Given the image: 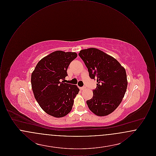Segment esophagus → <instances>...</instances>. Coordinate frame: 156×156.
Returning <instances> with one entry per match:
<instances>
[{"instance_id":"1","label":"esophagus","mask_w":156,"mask_h":156,"mask_svg":"<svg viewBox=\"0 0 156 156\" xmlns=\"http://www.w3.org/2000/svg\"><path fill=\"white\" fill-rule=\"evenodd\" d=\"M86 89V87H82L80 88L81 90H83V89Z\"/></svg>"}]
</instances>
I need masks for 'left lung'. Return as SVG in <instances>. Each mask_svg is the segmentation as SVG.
I'll return each instance as SVG.
<instances>
[{
	"instance_id": "obj_1",
	"label": "left lung",
	"mask_w": 156,
	"mask_h": 156,
	"mask_svg": "<svg viewBox=\"0 0 156 156\" xmlns=\"http://www.w3.org/2000/svg\"><path fill=\"white\" fill-rule=\"evenodd\" d=\"M78 54L90 78L97 79L93 97L87 101L89 109L99 116L109 115L125 96L127 87L125 69L115 58L97 48L82 50Z\"/></svg>"
}]
</instances>
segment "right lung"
<instances>
[{
    "instance_id": "1",
    "label": "right lung",
    "mask_w": 156,
    "mask_h": 156,
    "mask_svg": "<svg viewBox=\"0 0 156 156\" xmlns=\"http://www.w3.org/2000/svg\"><path fill=\"white\" fill-rule=\"evenodd\" d=\"M76 57V52H52L37 63L31 74L35 99L45 112L54 117L62 118L69 113L80 91L76 85L64 82L68 67Z\"/></svg>"
}]
</instances>
